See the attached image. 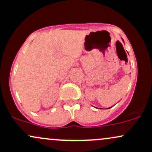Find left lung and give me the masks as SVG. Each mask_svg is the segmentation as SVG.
Segmentation results:
<instances>
[{"label":"left lung","instance_id":"1","mask_svg":"<svg viewBox=\"0 0 152 152\" xmlns=\"http://www.w3.org/2000/svg\"><path fill=\"white\" fill-rule=\"evenodd\" d=\"M110 108H111V107H110ZM110 108H108V109H110Z\"/></svg>","mask_w":152,"mask_h":152}]
</instances>
